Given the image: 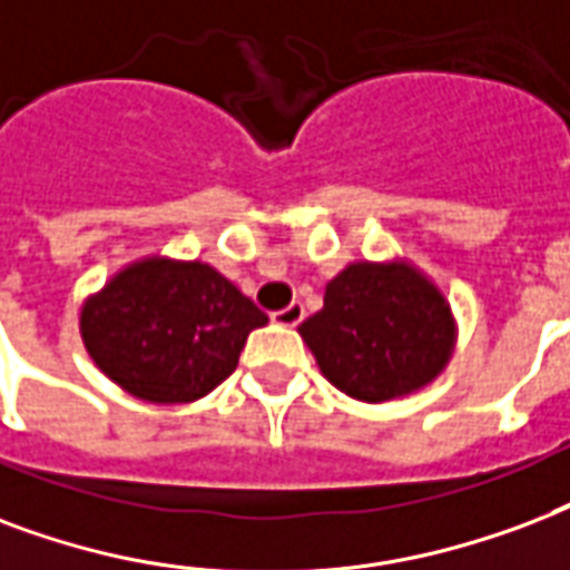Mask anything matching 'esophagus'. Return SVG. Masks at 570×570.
Wrapping results in <instances>:
<instances>
[{
    "label": "esophagus",
    "mask_w": 570,
    "mask_h": 570,
    "mask_svg": "<svg viewBox=\"0 0 570 570\" xmlns=\"http://www.w3.org/2000/svg\"><path fill=\"white\" fill-rule=\"evenodd\" d=\"M303 317H306V308H303V303H291V306L279 308V312H273V321L282 326H297Z\"/></svg>",
    "instance_id": "1"
}]
</instances>
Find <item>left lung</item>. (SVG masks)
I'll list each match as a JSON object with an SVG mask.
<instances>
[{
	"label": "left lung",
	"mask_w": 570,
	"mask_h": 570,
	"mask_svg": "<svg viewBox=\"0 0 570 570\" xmlns=\"http://www.w3.org/2000/svg\"><path fill=\"white\" fill-rule=\"evenodd\" d=\"M299 335L335 390L390 401L434 381L454 326L443 294L413 267L354 264L326 285L324 308Z\"/></svg>",
	"instance_id": "1"
}]
</instances>
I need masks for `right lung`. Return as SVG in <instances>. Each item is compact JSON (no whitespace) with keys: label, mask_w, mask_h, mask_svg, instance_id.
Instances as JSON below:
<instances>
[{"label":"right lung","mask_w":570,"mask_h":570,"mask_svg":"<svg viewBox=\"0 0 570 570\" xmlns=\"http://www.w3.org/2000/svg\"><path fill=\"white\" fill-rule=\"evenodd\" d=\"M267 315L214 267L134 264L82 308L97 368L136 399L196 401L237 368L246 335Z\"/></svg>","instance_id":"1"}]
</instances>
